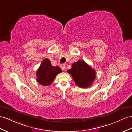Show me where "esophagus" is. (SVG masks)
I'll use <instances>...</instances> for the list:
<instances>
[{
	"label": "esophagus",
	"mask_w": 132,
	"mask_h": 132,
	"mask_svg": "<svg viewBox=\"0 0 132 132\" xmlns=\"http://www.w3.org/2000/svg\"><path fill=\"white\" fill-rule=\"evenodd\" d=\"M61 69H62V71H65L66 69L65 65H64V64H62V65H61Z\"/></svg>",
	"instance_id": "1"
}]
</instances>
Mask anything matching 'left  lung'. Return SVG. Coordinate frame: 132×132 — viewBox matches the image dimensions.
Here are the masks:
<instances>
[{"mask_svg":"<svg viewBox=\"0 0 132 132\" xmlns=\"http://www.w3.org/2000/svg\"><path fill=\"white\" fill-rule=\"evenodd\" d=\"M67 72L72 76L76 85L82 88L92 85L96 77L95 71L82 60L74 62Z\"/></svg>","mask_w":132,"mask_h":132,"instance_id":"left-lung-1","label":"left lung"}]
</instances>
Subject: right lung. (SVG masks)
<instances>
[{"label": "right lung", "instance_id": "add662e5", "mask_svg": "<svg viewBox=\"0 0 132 132\" xmlns=\"http://www.w3.org/2000/svg\"><path fill=\"white\" fill-rule=\"evenodd\" d=\"M61 72H62V70L59 66H53L50 61L48 59H45L37 71V81L40 85L48 86Z\"/></svg>", "mask_w": 132, "mask_h": 132}]
</instances>
